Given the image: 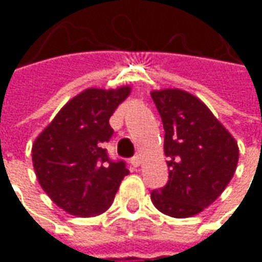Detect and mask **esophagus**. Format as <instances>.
I'll use <instances>...</instances> for the list:
<instances>
[{
    "label": "esophagus",
    "mask_w": 262,
    "mask_h": 262,
    "mask_svg": "<svg viewBox=\"0 0 262 262\" xmlns=\"http://www.w3.org/2000/svg\"><path fill=\"white\" fill-rule=\"evenodd\" d=\"M130 164L133 165V167H139V165H140V159H139L137 156H135V157H132V159H130Z\"/></svg>",
    "instance_id": "obj_1"
}]
</instances>
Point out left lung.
I'll return each mask as SVG.
<instances>
[{"label":"left lung","instance_id":"left-lung-1","mask_svg":"<svg viewBox=\"0 0 262 262\" xmlns=\"http://www.w3.org/2000/svg\"><path fill=\"white\" fill-rule=\"evenodd\" d=\"M164 126L168 182L151 191L160 212L191 217L208 208L234 176L238 147L205 103L178 88L151 92Z\"/></svg>","mask_w":262,"mask_h":262}]
</instances>
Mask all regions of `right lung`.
Masks as SVG:
<instances>
[{"instance_id":"1","label":"right lung","mask_w":262,"mask_h":262,"mask_svg":"<svg viewBox=\"0 0 262 262\" xmlns=\"http://www.w3.org/2000/svg\"><path fill=\"white\" fill-rule=\"evenodd\" d=\"M129 94V85L88 88L70 99L33 143L32 161L39 184L67 213L80 217L103 213L129 174L125 161H112L103 148L114 135L109 118Z\"/></svg>"}]
</instances>
